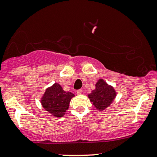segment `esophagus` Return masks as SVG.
<instances>
[{
    "mask_svg": "<svg viewBox=\"0 0 157 157\" xmlns=\"http://www.w3.org/2000/svg\"><path fill=\"white\" fill-rule=\"evenodd\" d=\"M76 93H77V94H78V95H80V94H82V90H81V89H78V90H77V91H76Z\"/></svg>",
    "mask_w": 157,
    "mask_h": 157,
    "instance_id": "1",
    "label": "esophagus"
}]
</instances>
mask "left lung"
<instances>
[{
  "instance_id": "obj_1",
  "label": "left lung",
  "mask_w": 157,
  "mask_h": 157,
  "mask_svg": "<svg viewBox=\"0 0 157 157\" xmlns=\"http://www.w3.org/2000/svg\"><path fill=\"white\" fill-rule=\"evenodd\" d=\"M117 96V92L111 86L100 78L96 83V89L88 95L91 102L98 110L102 111L110 106Z\"/></svg>"
}]
</instances>
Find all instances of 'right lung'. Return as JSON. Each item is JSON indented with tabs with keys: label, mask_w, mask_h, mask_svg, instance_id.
I'll return each mask as SVG.
<instances>
[{
	"label": "right lung",
	"mask_w": 157,
	"mask_h": 157,
	"mask_svg": "<svg viewBox=\"0 0 157 157\" xmlns=\"http://www.w3.org/2000/svg\"><path fill=\"white\" fill-rule=\"evenodd\" d=\"M74 94L71 92H66L59 83H55L46 89L42 96L40 103L43 108L55 117H62L68 110L71 99Z\"/></svg>",
	"instance_id": "1"
}]
</instances>
